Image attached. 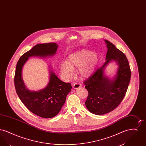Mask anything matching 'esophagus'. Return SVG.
Segmentation results:
<instances>
[{
    "label": "esophagus",
    "mask_w": 146,
    "mask_h": 146,
    "mask_svg": "<svg viewBox=\"0 0 146 146\" xmlns=\"http://www.w3.org/2000/svg\"><path fill=\"white\" fill-rule=\"evenodd\" d=\"M81 86H82V84L79 83H78V82L73 84V88L74 89H78V88H80Z\"/></svg>",
    "instance_id": "1"
}]
</instances>
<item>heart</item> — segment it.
Wrapping results in <instances>:
<instances>
[{
    "mask_svg": "<svg viewBox=\"0 0 146 146\" xmlns=\"http://www.w3.org/2000/svg\"><path fill=\"white\" fill-rule=\"evenodd\" d=\"M98 61L95 53L88 50H82L70 56L68 62L63 61L60 65V72L66 80H70L74 76L73 68L80 67L79 72L83 76L90 75L95 69Z\"/></svg>",
    "mask_w": 146,
    "mask_h": 146,
    "instance_id": "b5f03b06",
    "label": "heart"
}]
</instances>
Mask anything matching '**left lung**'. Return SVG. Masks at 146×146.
Listing matches in <instances>:
<instances>
[{
    "instance_id": "8db88e82",
    "label": "left lung",
    "mask_w": 146,
    "mask_h": 146,
    "mask_svg": "<svg viewBox=\"0 0 146 146\" xmlns=\"http://www.w3.org/2000/svg\"><path fill=\"white\" fill-rule=\"evenodd\" d=\"M105 42L108 49L106 62L84 82L89 93L86 107L97 115L108 113L118 107L125 96L131 79V70L125 54L111 42ZM111 60H115L119 66L117 74L113 80L103 76L105 67Z\"/></svg>"
}]
</instances>
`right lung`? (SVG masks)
<instances>
[{
  "label": "right lung",
  "instance_id": "add662e5",
  "mask_svg": "<svg viewBox=\"0 0 146 146\" xmlns=\"http://www.w3.org/2000/svg\"><path fill=\"white\" fill-rule=\"evenodd\" d=\"M57 46L55 42L37 44L21 56L16 67L14 84L17 95L30 111L42 118H52L60 112L71 91V84L61 81L55 73L50 72L46 87L41 90L31 91L26 89L23 82L22 70L29 57L54 55Z\"/></svg>",
  "mask_w": 146,
  "mask_h": 146
}]
</instances>
